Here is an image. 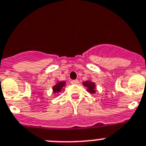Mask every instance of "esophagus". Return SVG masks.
Returning <instances> with one entry per match:
<instances>
[{"mask_svg": "<svg viewBox=\"0 0 146 146\" xmlns=\"http://www.w3.org/2000/svg\"><path fill=\"white\" fill-rule=\"evenodd\" d=\"M79 83V81L77 80V79H76V80H72L71 82V84H76Z\"/></svg>", "mask_w": 146, "mask_h": 146, "instance_id": "34e87169", "label": "esophagus"}]
</instances>
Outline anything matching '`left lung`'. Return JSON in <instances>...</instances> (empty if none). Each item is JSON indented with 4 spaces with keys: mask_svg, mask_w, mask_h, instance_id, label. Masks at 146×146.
<instances>
[{
    "mask_svg": "<svg viewBox=\"0 0 146 146\" xmlns=\"http://www.w3.org/2000/svg\"><path fill=\"white\" fill-rule=\"evenodd\" d=\"M83 84L85 86L87 87L88 92H89L90 93H95V84L94 82H90V81H86L85 82H84Z\"/></svg>",
    "mask_w": 146,
    "mask_h": 146,
    "instance_id": "1",
    "label": "left lung"
}]
</instances>
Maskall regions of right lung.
Segmentation results:
<instances>
[{"instance_id": "add662e5", "label": "right lung", "mask_w": 146, "mask_h": 146, "mask_svg": "<svg viewBox=\"0 0 146 146\" xmlns=\"http://www.w3.org/2000/svg\"><path fill=\"white\" fill-rule=\"evenodd\" d=\"M65 85V82H61L57 83L55 86L53 87V91H54V93H59L62 91L63 86Z\"/></svg>"}]
</instances>
